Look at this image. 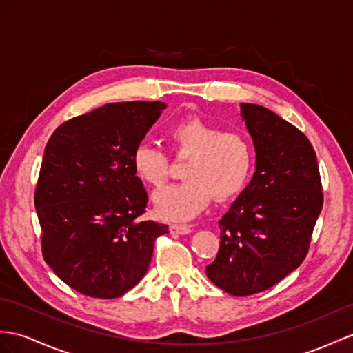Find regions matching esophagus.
Instances as JSON below:
<instances>
[{
	"label": "esophagus",
	"instance_id": "obj_1",
	"mask_svg": "<svg viewBox=\"0 0 353 353\" xmlns=\"http://www.w3.org/2000/svg\"><path fill=\"white\" fill-rule=\"evenodd\" d=\"M169 229H170V234H174V235H187L192 232L190 226H187V225H170Z\"/></svg>",
	"mask_w": 353,
	"mask_h": 353
}]
</instances>
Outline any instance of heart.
<instances>
[{
  "label": "heart",
  "mask_w": 353,
  "mask_h": 353,
  "mask_svg": "<svg viewBox=\"0 0 353 353\" xmlns=\"http://www.w3.org/2000/svg\"><path fill=\"white\" fill-rule=\"evenodd\" d=\"M172 150L190 156L183 169L184 181L163 188L154 196L159 217L185 221L196 217L212 197L226 201L243 192L253 169V145L239 130H226L202 118H185L169 128ZM137 178L151 187H161L169 175L166 152L152 143H139L132 154Z\"/></svg>",
  "instance_id": "heart-1"
}]
</instances>
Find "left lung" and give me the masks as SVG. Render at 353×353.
Returning <instances> with one entry per match:
<instances>
[{"mask_svg": "<svg viewBox=\"0 0 353 353\" xmlns=\"http://www.w3.org/2000/svg\"><path fill=\"white\" fill-rule=\"evenodd\" d=\"M256 172L219 221L220 248L206 276L247 296L277 285L307 256L323 205L316 152L307 136L272 110L241 103Z\"/></svg>", "mask_w": 353, "mask_h": 353, "instance_id": "left-lung-1", "label": "left lung"}]
</instances>
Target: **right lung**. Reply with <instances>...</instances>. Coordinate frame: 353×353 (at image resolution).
<instances>
[{
	"mask_svg": "<svg viewBox=\"0 0 353 353\" xmlns=\"http://www.w3.org/2000/svg\"><path fill=\"white\" fill-rule=\"evenodd\" d=\"M166 108L161 101L109 103L59 125L46 143L34 205L41 252L81 294L112 299L148 271L166 225L142 221L148 194L132 154Z\"/></svg>",
	"mask_w": 353,
	"mask_h": 353,
	"instance_id": "obj_1",
	"label": "right lung"
}]
</instances>
